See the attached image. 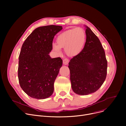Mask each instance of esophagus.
<instances>
[{
	"label": "esophagus",
	"mask_w": 126,
	"mask_h": 126,
	"mask_svg": "<svg viewBox=\"0 0 126 126\" xmlns=\"http://www.w3.org/2000/svg\"><path fill=\"white\" fill-rule=\"evenodd\" d=\"M63 63L64 65H67L69 63V59H67V58H65L63 61Z\"/></svg>",
	"instance_id": "1"
}]
</instances>
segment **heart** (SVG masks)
I'll list each match as a JSON object with an SVG mask.
<instances>
[{
	"mask_svg": "<svg viewBox=\"0 0 126 126\" xmlns=\"http://www.w3.org/2000/svg\"><path fill=\"white\" fill-rule=\"evenodd\" d=\"M86 40V34L81 28L67 30L59 34L56 39L57 44L52 45L55 51L60 53V48H65L70 57L79 55L82 51Z\"/></svg>",
	"mask_w": 126,
	"mask_h": 126,
	"instance_id": "1",
	"label": "heart"
}]
</instances>
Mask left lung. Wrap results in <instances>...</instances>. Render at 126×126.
Returning <instances> with one entry per match:
<instances>
[{"mask_svg": "<svg viewBox=\"0 0 126 126\" xmlns=\"http://www.w3.org/2000/svg\"><path fill=\"white\" fill-rule=\"evenodd\" d=\"M85 32L86 40L82 51L68 64L72 89L80 95L97 91L107 76V61L100 40L87 26Z\"/></svg>", "mask_w": 126, "mask_h": 126, "instance_id": "1", "label": "left lung"}]
</instances>
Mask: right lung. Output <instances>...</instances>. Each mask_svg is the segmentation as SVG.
<instances>
[{"instance_id":"obj_1","label":"right lung","mask_w":126,"mask_h":126,"mask_svg":"<svg viewBox=\"0 0 126 126\" xmlns=\"http://www.w3.org/2000/svg\"><path fill=\"white\" fill-rule=\"evenodd\" d=\"M62 26L50 25L36 29L25 39L19 56L18 80L21 88L30 96L46 98L52 95L54 82L62 66V60L51 58L55 36Z\"/></svg>"}]
</instances>
